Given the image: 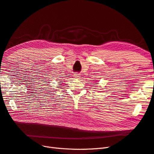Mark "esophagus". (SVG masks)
Here are the masks:
<instances>
[{"mask_svg": "<svg viewBox=\"0 0 154 154\" xmlns=\"http://www.w3.org/2000/svg\"><path fill=\"white\" fill-rule=\"evenodd\" d=\"M73 77H74V78H75V79H78V78H80V74H78V73H75V74H73Z\"/></svg>", "mask_w": 154, "mask_h": 154, "instance_id": "esophagus-1", "label": "esophagus"}]
</instances>
